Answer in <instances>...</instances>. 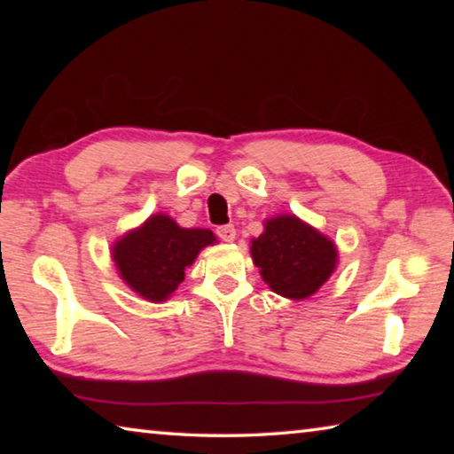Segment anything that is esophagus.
Masks as SVG:
<instances>
[{
	"mask_svg": "<svg viewBox=\"0 0 454 454\" xmlns=\"http://www.w3.org/2000/svg\"><path fill=\"white\" fill-rule=\"evenodd\" d=\"M216 234H218L224 242H234V240H236V228H234L232 224L220 226V228L216 230Z\"/></svg>",
	"mask_w": 454,
	"mask_h": 454,
	"instance_id": "1",
	"label": "esophagus"
}]
</instances>
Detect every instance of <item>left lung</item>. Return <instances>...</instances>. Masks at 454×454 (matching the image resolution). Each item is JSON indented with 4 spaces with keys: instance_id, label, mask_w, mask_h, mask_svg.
Returning <instances> with one entry per match:
<instances>
[{
    "instance_id": "1",
    "label": "left lung",
    "mask_w": 454,
    "mask_h": 454,
    "mask_svg": "<svg viewBox=\"0 0 454 454\" xmlns=\"http://www.w3.org/2000/svg\"><path fill=\"white\" fill-rule=\"evenodd\" d=\"M250 256L272 292L290 301L317 294L338 266L334 240L294 214L264 220V232L252 238Z\"/></svg>"
}]
</instances>
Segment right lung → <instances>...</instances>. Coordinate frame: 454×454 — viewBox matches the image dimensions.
<instances>
[{
  "label": "right lung",
  "mask_w": 454,
  "mask_h": 454,
  "mask_svg": "<svg viewBox=\"0 0 454 454\" xmlns=\"http://www.w3.org/2000/svg\"><path fill=\"white\" fill-rule=\"evenodd\" d=\"M216 242L212 230L182 228L172 216L158 212L120 236L110 254L126 286L144 301L160 304L184 282L186 268L200 252Z\"/></svg>",
  "instance_id": "add662e5"
}]
</instances>
